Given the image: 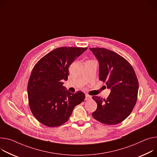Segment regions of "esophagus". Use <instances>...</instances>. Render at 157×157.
Listing matches in <instances>:
<instances>
[{
	"label": "esophagus",
	"instance_id": "esophagus-1",
	"mask_svg": "<svg viewBox=\"0 0 157 157\" xmlns=\"http://www.w3.org/2000/svg\"><path fill=\"white\" fill-rule=\"evenodd\" d=\"M91 98V96L88 95V94H86V97H85V99L86 100H89V99H90Z\"/></svg>",
	"mask_w": 157,
	"mask_h": 157
}]
</instances>
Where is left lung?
<instances>
[{
  "label": "left lung",
  "mask_w": 157,
  "mask_h": 157,
  "mask_svg": "<svg viewBox=\"0 0 157 157\" xmlns=\"http://www.w3.org/2000/svg\"><path fill=\"white\" fill-rule=\"evenodd\" d=\"M90 49L99 62V79L111 90L106 99L93 96L98 106L92 116L103 124H118L130 115L136 103L139 86L135 72L115 52L100 48Z\"/></svg>",
  "instance_id": "left-lung-1"
}]
</instances>
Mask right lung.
Segmentation results:
<instances>
[{"instance_id": "1", "label": "right lung", "mask_w": 157, "mask_h": 157, "mask_svg": "<svg viewBox=\"0 0 157 157\" xmlns=\"http://www.w3.org/2000/svg\"><path fill=\"white\" fill-rule=\"evenodd\" d=\"M87 48L61 47L45 55L34 66L27 85L31 111L36 120L49 127L60 126L82 103V91L71 93L63 86L69 67Z\"/></svg>"}]
</instances>
